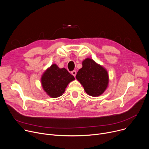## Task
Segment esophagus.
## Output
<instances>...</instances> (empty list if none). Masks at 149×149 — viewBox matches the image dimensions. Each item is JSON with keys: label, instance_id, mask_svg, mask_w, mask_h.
Instances as JSON below:
<instances>
[{"label": "esophagus", "instance_id": "1", "mask_svg": "<svg viewBox=\"0 0 149 149\" xmlns=\"http://www.w3.org/2000/svg\"><path fill=\"white\" fill-rule=\"evenodd\" d=\"M76 74H77V72H76V71H75V70H74V71H72L71 72V74H72L73 76H74V77H75Z\"/></svg>", "mask_w": 149, "mask_h": 149}]
</instances>
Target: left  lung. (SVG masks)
Returning a JSON list of instances; mask_svg holds the SVG:
<instances>
[{"mask_svg":"<svg viewBox=\"0 0 149 149\" xmlns=\"http://www.w3.org/2000/svg\"><path fill=\"white\" fill-rule=\"evenodd\" d=\"M76 78L82 84L86 92L93 97L101 95L109 84L107 71L90 58L82 62V68L78 71Z\"/></svg>","mask_w":149,"mask_h":149,"instance_id":"8db88e82","label":"left lung"}]
</instances>
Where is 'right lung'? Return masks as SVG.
I'll return each mask as SVG.
<instances>
[{
  "label": "right lung",
  "instance_id": "obj_1",
  "mask_svg": "<svg viewBox=\"0 0 149 149\" xmlns=\"http://www.w3.org/2000/svg\"><path fill=\"white\" fill-rule=\"evenodd\" d=\"M74 79L65 68H59L56 64H53L44 73L41 82L47 94L56 98L62 95L68 84Z\"/></svg>",
  "mask_w": 149,
  "mask_h": 149
}]
</instances>
